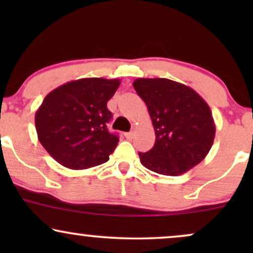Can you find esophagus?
Masks as SVG:
<instances>
[{"instance_id": "1", "label": "esophagus", "mask_w": 253, "mask_h": 253, "mask_svg": "<svg viewBox=\"0 0 253 253\" xmlns=\"http://www.w3.org/2000/svg\"><path fill=\"white\" fill-rule=\"evenodd\" d=\"M125 136H126L127 139H132V138H133V132H127V133H125Z\"/></svg>"}]
</instances>
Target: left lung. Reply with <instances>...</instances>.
Returning <instances> with one entry per match:
<instances>
[{
	"label": "left lung",
	"mask_w": 253,
	"mask_h": 253,
	"mask_svg": "<svg viewBox=\"0 0 253 253\" xmlns=\"http://www.w3.org/2000/svg\"><path fill=\"white\" fill-rule=\"evenodd\" d=\"M156 133L155 146L139 152L146 169L178 176L201 163L215 136L211 108L190 86L168 78H138L133 82Z\"/></svg>",
	"instance_id": "1"
}]
</instances>
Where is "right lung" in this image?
I'll use <instances>...</instances> for the list:
<instances>
[{
	"label": "right lung",
	"instance_id": "obj_1",
	"mask_svg": "<svg viewBox=\"0 0 253 253\" xmlns=\"http://www.w3.org/2000/svg\"><path fill=\"white\" fill-rule=\"evenodd\" d=\"M120 80L81 78L58 86L43 98L36 113L38 139L63 167L89 169L106 163L119 143L107 124V102Z\"/></svg>",
	"mask_w": 253,
	"mask_h": 253
}]
</instances>
